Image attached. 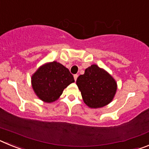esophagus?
Listing matches in <instances>:
<instances>
[{"label": "esophagus", "instance_id": "esophagus-1", "mask_svg": "<svg viewBox=\"0 0 149 149\" xmlns=\"http://www.w3.org/2000/svg\"><path fill=\"white\" fill-rule=\"evenodd\" d=\"M77 77H78V75L77 74H74V81H77Z\"/></svg>", "mask_w": 149, "mask_h": 149}]
</instances>
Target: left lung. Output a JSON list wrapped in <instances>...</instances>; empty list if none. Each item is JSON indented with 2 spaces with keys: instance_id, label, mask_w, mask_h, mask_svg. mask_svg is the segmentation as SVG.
Segmentation results:
<instances>
[{
  "instance_id": "1",
  "label": "left lung",
  "mask_w": 149,
  "mask_h": 149,
  "mask_svg": "<svg viewBox=\"0 0 149 149\" xmlns=\"http://www.w3.org/2000/svg\"><path fill=\"white\" fill-rule=\"evenodd\" d=\"M84 103L90 108H100L110 104L117 89L114 78L103 68L92 65L76 81Z\"/></svg>"
}]
</instances>
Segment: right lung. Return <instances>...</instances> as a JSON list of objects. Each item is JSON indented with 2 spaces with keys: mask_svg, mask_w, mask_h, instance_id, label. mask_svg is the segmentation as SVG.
Here are the masks:
<instances>
[{
  "mask_svg": "<svg viewBox=\"0 0 149 149\" xmlns=\"http://www.w3.org/2000/svg\"><path fill=\"white\" fill-rule=\"evenodd\" d=\"M73 82L74 77L69 70L56 61L40 66L31 77L34 93L47 103L58 99L64 89Z\"/></svg>",
  "mask_w": 149,
  "mask_h": 149,
  "instance_id": "obj_1",
  "label": "right lung"
}]
</instances>
